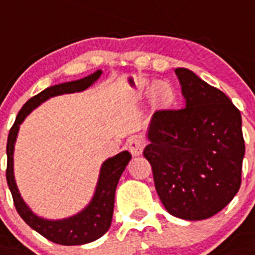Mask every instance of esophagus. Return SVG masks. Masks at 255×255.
<instances>
[{
    "mask_svg": "<svg viewBox=\"0 0 255 255\" xmlns=\"http://www.w3.org/2000/svg\"><path fill=\"white\" fill-rule=\"evenodd\" d=\"M144 146H145V142H144V140H141L140 137L133 136V137L128 138L127 148L128 150L133 154V156H140V154L142 153Z\"/></svg>",
    "mask_w": 255,
    "mask_h": 255,
    "instance_id": "obj_1",
    "label": "esophagus"
}]
</instances>
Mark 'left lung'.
<instances>
[{
	"label": "left lung",
	"mask_w": 255,
	"mask_h": 255,
	"mask_svg": "<svg viewBox=\"0 0 255 255\" xmlns=\"http://www.w3.org/2000/svg\"><path fill=\"white\" fill-rule=\"evenodd\" d=\"M175 74L186 107L157 110L142 154L167 212L203 220L220 212L241 186V114L224 93L191 70L178 68Z\"/></svg>",
	"instance_id": "left-lung-1"
}]
</instances>
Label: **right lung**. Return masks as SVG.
<instances>
[{
	"label": "right lung",
	"instance_id": "1",
	"mask_svg": "<svg viewBox=\"0 0 255 255\" xmlns=\"http://www.w3.org/2000/svg\"><path fill=\"white\" fill-rule=\"evenodd\" d=\"M101 73L102 72L98 70V72H95V73L90 74L82 80L55 85V86L47 88L39 94L34 95L32 98H30L24 103L23 107L18 113L13 127L10 128L9 137H7L6 181H7L10 191H11V195H13L16 212L26 221V224L30 225L34 231L40 233L43 237H45L49 241L59 244V245H82V244L95 241L106 233L107 229L111 225V220H113L115 190H117L118 182H119L122 173L132 158L131 153L126 150V152L119 153L113 158H109L103 162L94 198H93L92 203L82 212L73 217H69V219L51 221L35 216L20 198L15 181H14L13 173L14 142H15L16 133L19 129V124L24 121V118L35 107L39 106L41 102H44L51 97H55V95L64 94V93L81 92V90L88 89L95 80H98Z\"/></svg>",
	"mask_w": 255,
	"mask_h": 255
}]
</instances>
